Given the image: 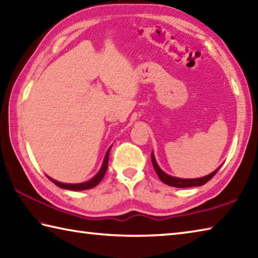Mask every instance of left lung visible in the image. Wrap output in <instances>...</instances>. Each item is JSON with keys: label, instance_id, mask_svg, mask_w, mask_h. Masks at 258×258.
Returning a JSON list of instances; mask_svg holds the SVG:
<instances>
[{"label": "left lung", "instance_id": "8db88e82", "mask_svg": "<svg viewBox=\"0 0 258 258\" xmlns=\"http://www.w3.org/2000/svg\"><path fill=\"white\" fill-rule=\"evenodd\" d=\"M152 163H153V166L155 168V171H156L158 177L160 178V181L163 183L167 184L169 186H174V187H191V186H201L203 184H206L208 181H210V179L215 176L217 174V172L219 171V168L215 171L213 173H211L210 175H207L205 177H200V178H177V177H173V176H169V175L165 174L162 169L158 167V165L156 163V160H155L154 155L152 154Z\"/></svg>", "mask_w": 258, "mask_h": 258}]
</instances>
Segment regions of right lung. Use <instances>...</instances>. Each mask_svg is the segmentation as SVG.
<instances>
[{
	"instance_id": "1",
	"label": "right lung",
	"mask_w": 258,
	"mask_h": 258,
	"mask_svg": "<svg viewBox=\"0 0 258 258\" xmlns=\"http://www.w3.org/2000/svg\"><path fill=\"white\" fill-rule=\"evenodd\" d=\"M110 149H111V147L108 149V152H106V154H105L103 165H102V167H101V169L99 171V173L96 174L93 178H91L90 181L84 182V183H80V184H66V183L57 182V181H55V179H52L50 177H48V178H49L53 184H56L57 186H59L61 188H66V189H73V191H82V189H89V188L94 187L95 185H98V184L102 181V178H103L104 174L106 172V169H108Z\"/></svg>"
}]
</instances>
